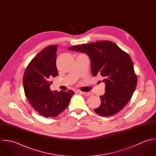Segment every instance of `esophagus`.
Masks as SVG:
<instances>
[{
  "mask_svg": "<svg viewBox=\"0 0 156 156\" xmlns=\"http://www.w3.org/2000/svg\"><path fill=\"white\" fill-rule=\"evenodd\" d=\"M79 92L81 93L82 94L84 95H87V96H89L92 95V93L90 92H82V91H79Z\"/></svg>",
  "mask_w": 156,
  "mask_h": 156,
  "instance_id": "1",
  "label": "esophagus"
}]
</instances>
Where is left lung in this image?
Masks as SVG:
<instances>
[{"label": "left lung", "instance_id": "left-lung-1", "mask_svg": "<svg viewBox=\"0 0 156 156\" xmlns=\"http://www.w3.org/2000/svg\"><path fill=\"white\" fill-rule=\"evenodd\" d=\"M68 50L87 54L92 75H101L104 78L105 94L100 97L101 103L95 112L109 116L120 111L131 99L137 85L130 56L109 41L71 46Z\"/></svg>", "mask_w": 156, "mask_h": 156}]
</instances>
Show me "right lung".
<instances>
[{"mask_svg": "<svg viewBox=\"0 0 156 156\" xmlns=\"http://www.w3.org/2000/svg\"><path fill=\"white\" fill-rule=\"evenodd\" d=\"M57 45L42 50L26 68L23 77V87L33 108L44 117H54L64 111L74 92L52 91L51 79L58 76L56 66Z\"/></svg>", "mask_w": 156, "mask_h": 156, "instance_id": "obj_1", "label": "right lung"}]
</instances>
